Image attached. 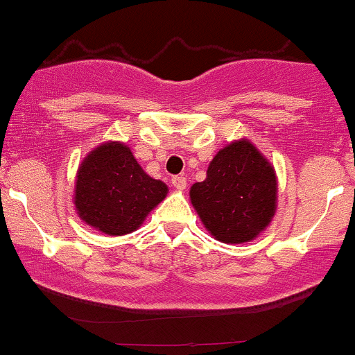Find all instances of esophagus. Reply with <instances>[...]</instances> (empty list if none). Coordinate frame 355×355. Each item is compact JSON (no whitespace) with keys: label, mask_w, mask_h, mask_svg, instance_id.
I'll use <instances>...</instances> for the list:
<instances>
[{"label":"esophagus","mask_w":355,"mask_h":355,"mask_svg":"<svg viewBox=\"0 0 355 355\" xmlns=\"http://www.w3.org/2000/svg\"><path fill=\"white\" fill-rule=\"evenodd\" d=\"M171 181H173V186L176 189H179V191L186 189V184H188V182H186V178H182V176H174Z\"/></svg>","instance_id":"obj_1"}]
</instances>
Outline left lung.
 Instances as JSON below:
<instances>
[{
  "label": "left lung",
  "instance_id": "obj_1",
  "mask_svg": "<svg viewBox=\"0 0 355 355\" xmlns=\"http://www.w3.org/2000/svg\"><path fill=\"white\" fill-rule=\"evenodd\" d=\"M189 198L216 240L250 242L266 230L276 213V173L249 140H235L220 148L209 162L207 179L194 182Z\"/></svg>",
  "mask_w": 355,
  "mask_h": 355
}]
</instances>
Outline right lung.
<instances>
[{
	"mask_svg": "<svg viewBox=\"0 0 355 355\" xmlns=\"http://www.w3.org/2000/svg\"><path fill=\"white\" fill-rule=\"evenodd\" d=\"M167 186L140 167L121 142H106L87 154L76 176L79 218L106 235L135 232L167 196Z\"/></svg>",
	"mask_w": 355,
	"mask_h": 355,
	"instance_id": "right-lung-1",
	"label": "right lung"
}]
</instances>
